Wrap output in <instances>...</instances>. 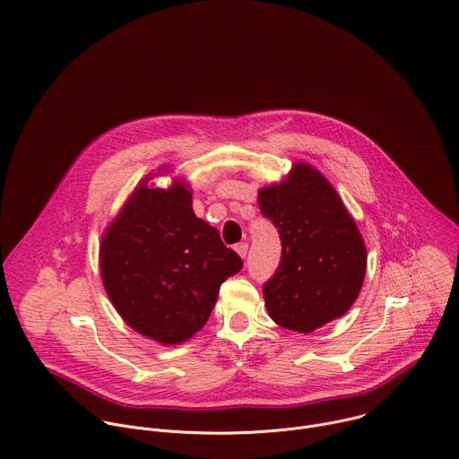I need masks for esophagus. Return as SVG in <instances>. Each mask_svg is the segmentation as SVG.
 <instances>
[{"mask_svg": "<svg viewBox=\"0 0 459 459\" xmlns=\"http://www.w3.org/2000/svg\"><path fill=\"white\" fill-rule=\"evenodd\" d=\"M234 250L245 259L247 257V254H248V243H238L236 247H234Z\"/></svg>", "mask_w": 459, "mask_h": 459, "instance_id": "esophagus-1", "label": "esophagus"}]
</instances>
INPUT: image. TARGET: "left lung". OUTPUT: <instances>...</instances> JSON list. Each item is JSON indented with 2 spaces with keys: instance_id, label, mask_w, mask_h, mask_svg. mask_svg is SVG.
Here are the masks:
<instances>
[{
  "instance_id": "left-lung-1",
  "label": "left lung",
  "mask_w": 459,
  "mask_h": 459,
  "mask_svg": "<svg viewBox=\"0 0 459 459\" xmlns=\"http://www.w3.org/2000/svg\"><path fill=\"white\" fill-rule=\"evenodd\" d=\"M257 202L282 245L279 268L263 286L272 320L306 334L343 316L361 291L367 248L334 187L297 162L281 184L259 189Z\"/></svg>"
}]
</instances>
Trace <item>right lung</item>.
<instances>
[{"label": "right lung", "mask_w": 459, "mask_h": 459, "mask_svg": "<svg viewBox=\"0 0 459 459\" xmlns=\"http://www.w3.org/2000/svg\"><path fill=\"white\" fill-rule=\"evenodd\" d=\"M148 180L101 238V281L126 325L160 345H177L205 325L220 286L243 261L196 218L186 182L160 189Z\"/></svg>", "instance_id": "obj_1"}]
</instances>
